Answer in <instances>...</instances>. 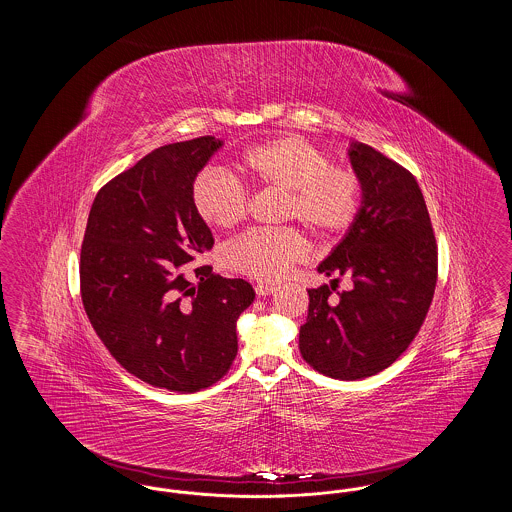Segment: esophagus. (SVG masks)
Wrapping results in <instances>:
<instances>
[{"label": "esophagus", "instance_id": "obj_1", "mask_svg": "<svg viewBox=\"0 0 512 512\" xmlns=\"http://www.w3.org/2000/svg\"><path fill=\"white\" fill-rule=\"evenodd\" d=\"M274 290H276V288H274V284H267V282H259V284L255 286V292H257V295H263V297H267V295H270Z\"/></svg>", "mask_w": 512, "mask_h": 512}]
</instances>
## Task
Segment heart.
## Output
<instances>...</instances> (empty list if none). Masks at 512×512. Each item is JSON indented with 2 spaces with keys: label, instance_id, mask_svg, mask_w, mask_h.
<instances>
[{
  "label": "heart",
  "instance_id": "obj_1",
  "mask_svg": "<svg viewBox=\"0 0 512 512\" xmlns=\"http://www.w3.org/2000/svg\"><path fill=\"white\" fill-rule=\"evenodd\" d=\"M245 178L280 192V220L301 222L320 242L345 234L363 205V180L351 167L332 165L328 153L299 136H278L245 149ZM195 215L209 226L232 228L249 211V192L228 172L207 167L192 182ZM307 245L295 228H253L224 247L226 265L257 280H280L303 261Z\"/></svg>",
  "mask_w": 512,
  "mask_h": 512
}]
</instances>
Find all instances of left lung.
<instances>
[{
    "mask_svg": "<svg viewBox=\"0 0 512 512\" xmlns=\"http://www.w3.org/2000/svg\"><path fill=\"white\" fill-rule=\"evenodd\" d=\"M349 159L363 180V205L340 245L320 263L340 278L309 290L299 351L307 365L338 380H363L395 363L430 311L438 282V244L424 195L411 172L366 144Z\"/></svg>",
    "mask_w": 512,
    "mask_h": 512,
    "instance_id": "left-lung-1",
    "label": "left lung"
}]
</instances>
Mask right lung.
<instances>
[{
    "instance_id": "1",
    "label": "right lung",
    "mask_w": 512,
    "mask_h": 512,
    "mask_svg": "<svg viewBox=\"0 0 512 512\" xmlns=\"http://www.w3.org/2000/svg\"><path fill=\"white\" fill-rule=\"evenodd\" d=\"M222 146L213 136L157 147L99 190L80 249V295L99 340L149 386L194 393L238 355L236 320L255 292L194 268L215 240L195 215L192 182Z\"/></svg>"
}]
</instances>
